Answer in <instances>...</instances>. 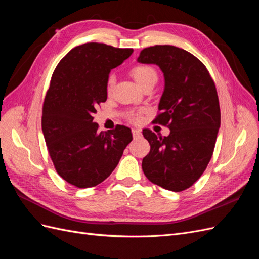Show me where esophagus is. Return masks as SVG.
<instances>
[{
    "label": "esophagus",
    "mask_w": 259,
    "mask_h": 259,
    "mask_svg": "<svg viewBox=\"0 0 259 259\" xmlns=\"http://www.w3.org/2000/svg\"><path fill=\"white\" fill-rule=\"evenodd\" d=\"M132 133H133V137L134 138H138L140 135H142V131L139 128H133Z\"/></svg>",
    "instance_id": "obj_1"
}]
</instances>
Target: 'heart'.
<instances>
[{
	"label": "heart",
	"mask_w": 259,
	"mask_h": 259,
	"mask_svg": "<svg viewBox=\"0 0 259 259\" xmlns=\"http://www.w3.org/2000/svg\"><path fill=\"white\" fill-rule=\"evenodd\" d=\"M131 75L134 77L135 81L142 86L144 89L145 86L148 84H151L158 81V72L153 66L151 65H147V64H138L136 66L133 67L130 70ZM114 75L110 74L108 76V79L106 81V91L107 93H111L113 85H114ZM142 113L143 110H138V111H132L127 113V119L131 122H139L140 119H142Z\"/></svg>",
	"instance_id": "heart-1"
}]
</instances>
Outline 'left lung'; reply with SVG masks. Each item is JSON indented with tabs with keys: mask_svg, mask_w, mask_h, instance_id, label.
Returning <instances> with one entry per match:
<instances>
[{
	"mask_svg": "<svg viewBox=\"0 0 259 259\" xmlns=\"http://www.w3.org/2000/svg\"><path fill=\"white\" fill-rule=\"evenodd\" d=\"M138 61L158 65L165 89L153 123L170 130L168 136L143 130L150 152L143 170L151 183L170 191H184L204 173L221 126L215 83L203 62L183 49L155 45L140 52Z\"/></svg>",
	"mask_w": 259,
	"mask_h": 259,
	"instance_id": "obj_1",
	"label": "left lung"
}]
</instances>
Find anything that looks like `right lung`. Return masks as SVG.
<instances>
[{
  "instance_id": "1",
  "label": "right lung",
  "mask_w": 259,
  "mask_h": 259,
  "mask_svg": "<svg viewBox=\"0 0 259 259\" xmlns=\"http://www.w3.org/2000/svg\"><path fill=\"white\" fill-rule=\"evenodd\" d=\"M133 49L85 43L70 51L55 68L42 109V131L57 174L76 188L103 183L132 142L131 128L116 125L98 133L96 108L107 100L111 69Z\"/></svg>"
}]
</instances>
